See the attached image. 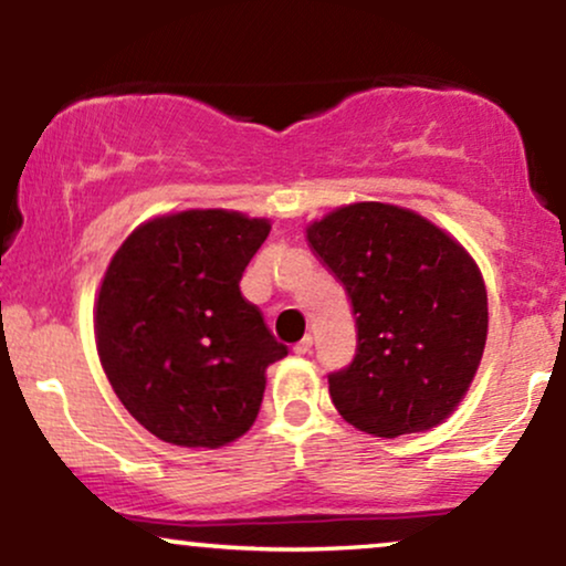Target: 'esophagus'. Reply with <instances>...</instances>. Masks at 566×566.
<instances>
[{
	"label": "esophagus",
	"mask_w": 566,
	"mask_h": 566,
	"mask_svg": "<svg viewBox=\"0 0 566 566\" xmlns=\"http://www.w3.org/2000/svg\"><path fill=\"white\" fill-rule=\"evenodd\" d=\"M311 348H314V337H311V335H305V337H303V340H301V343H297V346H295V348H292V350H295V354H297V356H303V354H311Z\"/></svg>",
	"instance_id": "1"
}]
</instances>
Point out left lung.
Returning <instances> with one entry per match:
<instances>
[{
  "label": "left lung",
  "instance_id": "1",
  "mask_svg": "<svg viewBox=\"0 0 566 566\" xmlns=\"http://www.w3.org/2000/svg\"><path fill=\"white\" fill-rule=\"evenodd\" d=\"M305 233L356 319L354 361L327 375L337 412L386 439L439 426L484 354L476 263L426 218L380 201L340 207Z\"/></svg>",
  "mask_w": 566,
  "mask_h": 566
}]
</instances>
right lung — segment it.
Listing matches in <instances>:
<instances>
[{
  "mask_svg": "<svg viewBox=\"0 0 566 566\" xmlns=\"http://www.w3.org/2000/svg\"><path fill=\"white\" fill-rule=\"evenodd\" d=\"M271 223L229 210L154 218L116 250L95 303L103 373L138 423L178 447L229 444L261 412L287 346L239 282Z\"/></svg>",
  "mask_w": 566,
  "mask_h": 566,
  "instance_id": "obj_1",
  "label": "right lung"
}]
</instances>
